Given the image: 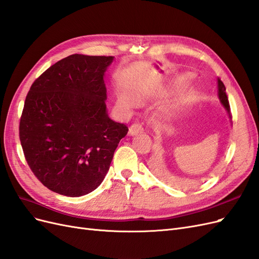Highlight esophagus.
Instances as JSON below:
<instances>
[{
  "label": "esophagus",
  "instance_id": "obj_1",
  "mask_svg": "<svg viewBox=\"0 0 259 259\" xmlns=\"http://www.w3.org/2000/svg\"><path fill=\"white\" fill-rule=\"evenodd\" d=\"M144 132V127L143 125L140 123H134L132 124L130 128H128V134L130 136H135V135H138L139 133H143Z\"/></svg>",
  "mask_w": 259,
  "mask_h": 259
}]
</instances>
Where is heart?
<instances>
[{
	"instance_id": "b5f03b06",
	"label": "heart",
	"mask_w": 259,
	"mask_h": 259,
	"mask_svg": "<svg viewBox=\"0 0 259 259\" xmlns=\"http://www.w3.org/2000/svg\"><path fill=\"white\" fill-rule=\"evenodd\" d=\"M191 80V74H186L183 79V83H188ZM191 103V99L188 97H183V98H178L175 100L169 101L168 104H166L163 108V113L168 119H173V117L178 116L179 114H182L186 109L189 107ZM119 104L126 109H131L133 107H135L138 105V99L131 94L127 91H123L120 93L119 95Z\"/></svg>"
}]
</instances>
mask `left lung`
<instances>
[{
    "instance_id": "1",
    "label": "left lung",
    "mask_w": 259,
    "mask_h": 259,
    "mask_svg": "<svg viewBox=\"0 0 259 259\" xmlns=\"http://www.w3.org/2000/svg\"><path fill=\"white\" fill-rule=\"evenodd\" d=\"M217 88H218V99L221 101V104L223 105V107L225 108V110L228 113L229 117L231 119V115H230V106H229V100H228V96H227L226 94V88L224 83L222 82V80L217 79Z\"/></svg>"
}]
</instances>
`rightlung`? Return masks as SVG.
<instances>
[{
    "instance_id": "right-lung-1",
    "label": "right lung",
    "mask_w": 259,
    "mask_h": 259,
    "mask_svg": "<svg viewBox=\"0 0 259 259\" xmlns=\"http://www.w3.org/2000/svg\"><path fill=\"white\" fill-rule=\"evenodd\" d=\"M113 59L70 55L31 85L19 138L31 170L54 192L81 197L95 190L127 134L107 111L104 77Z\"/></svg>"
}]
</instances>
